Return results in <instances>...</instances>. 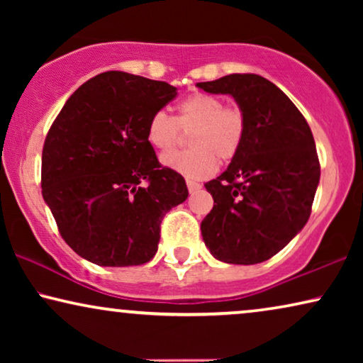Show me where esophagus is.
I'll use <instances>...</instances> for the list:
<instances>
[{
  "instance_id": "obj_1",
  "label": "esophagus",
  "mask_w": 363,
  "mask_h": 363,
  "mask_svg": "<svg viewBox=\"0 0 363 363\" xmlns=\"http://www.w3.org/2000/svg\"><path fill=\"white\" fill-rule=\"evenodd\" d=\"M186 186H188V191H190V193H195V191H198L201 188L200 183H196V182H193V180H186Z\"/></svg>"
}]
</instances>
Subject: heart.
<instances>
[{"label":"heart","mask_w":363,"mask_h":363,"mask_svg":"<svg viewBox=\"0 0 363 363\" xmlns=\"http://www.w3.org/2000/svg\"><path fill=\"white\" fill-rule=\"evenodd\" d=\"M191 132L190 150L163 155L162 163L188 178L203 180L218 170V158L230 162L240 153L246 137V118L241 108L225 107L223 99L193 92L177 106L175 118L155 112L147 122V140L160 153L180 145L183 133Z\"/></svg>","instance_id":"1"}]
</instances>
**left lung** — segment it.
I'll use <instances>...</instances> for the list:
<instances>
[{"instance_id":"obj_1","label":"left lung","mask_w":363,"mask_h":363,"mask_svg":"<svg viewBox=\"0 0 363 363\" xmlns=\"http://www.w3.org/2000/svg\"><path fill=\"white\" fill-rule=\"evenodd\" d=\"M196 87L231 96L246 118L240 153L205 183L215 206L201 221L203 241L228 264L267 261L311 216L320 180L314 137L291 99L257 74H230Z\"/></svg>"}]
</instances>
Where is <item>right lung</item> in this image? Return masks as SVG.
I'll use <instances>...</instances> for the list:
<instances>
[{"instance_id":"add662e5","label":"right lung","mask_w":363,"mask_h":363,"mask_svg":"<svg viewBox=\"0 0 363 363\" xmlns=\"http://www.w3.org/2000/svg\"><path fill=\"white\" fill-rule=\"evenodd\" d=\"M175 97L167 82L108 71L84 82L54 121L43 148V198L84 259L123 267L155 256L163 216L188 188L158 163L147 122Z\"/></svg>"}]
</instances>
